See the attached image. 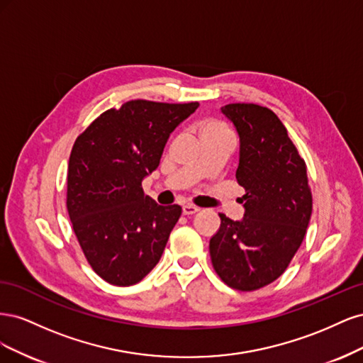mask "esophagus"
<instances>
[{
	"mask_svg": "<svg viewBox=\"0 0 363 363\" xmlns=\"http://www.w3.org/2000/svg\"><path fill=\"white\" fill-rule=\"evenodd\" d=\"M199 211H200V208L196 207V206H194V204H184L183 206V215H194V213H196Z\"/></svg>",
	"mask_w": 363,
	"mask_h": 363,
	"instance_id": "obj_1",
	"label": "esophagus"
}]
</instances>
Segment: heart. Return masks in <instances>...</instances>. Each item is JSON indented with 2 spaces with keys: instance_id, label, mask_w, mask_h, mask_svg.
I'll use <instances>...</instances> for the list:
<instances>
[{
  "instance_id": "b5f03b06",
  "label": "heart",
  "mask_w": 363,
  "mask_h": 363,
  "mask_svg": "<svg viewBox=\"0 0 363 363\" xmlns=\"http://www.w3.org/2000/svg\"><path fill=\"white\" fill-rule=\"evenodd\" d=\"M216 133H228V130L225 128L224 124L219 123V121H213V119L204 121L201 124V136L216 135Z\"/></svg>"
}]
</instances>
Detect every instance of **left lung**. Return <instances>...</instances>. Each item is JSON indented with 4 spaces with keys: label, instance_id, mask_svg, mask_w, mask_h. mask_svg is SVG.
I'll use <instances>...</instances> for the list:
<instances>
[{
    "label": "left lung",
    "instance_id": "8db88e82",
    "mask_svg": "<svg viewBox=\"0 0 363 363\" xmlns=\"http://www.w3.org/2000/svg\"><path fill=\"white\" fill-rule=\"evenodd\" d=\"M239 135L238 183L245 213L221 225L208 250L213 268L230 288L256 291L277 280L298 251L312 215L306 163L277 115L268 107H221Z\"/></svg>",
    "mask_w": 363,
    "mask_h": 363
}]
</instances>
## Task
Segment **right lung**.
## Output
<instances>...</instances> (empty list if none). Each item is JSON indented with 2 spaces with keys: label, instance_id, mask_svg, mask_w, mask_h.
<instances>
[{
  "label": "right lung",
  "instance_id": "obj_1",
  "mask_svg": "<svg viewBox=\"0 0 363 363\" xmlns=\"http://www.w3.org/2000/svg\"><path fill=\"white\" fill-rule=\"evenodd\" d=\"M199 103L127 101L98 116L75 139L67 207L92 269L115 286H131L157 265L182 207L159 206L142 189L169 135Z\"/></svg>",
  "mask_w": 363,
  "mask_h": 363
}]
</instances>
